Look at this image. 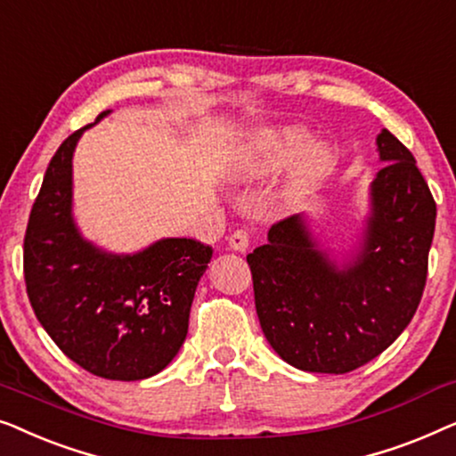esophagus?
Here are the masks:
<instances>
[{
    "mask_svg": "<svg viewBox=\"0 0 456 456\" xmlns=\"http://www.w3.org/2000/svg\"><path fill=\"white\" fill-rule=\"evenodd\" d=\"M248 242H251V234H248V230H242V228L234 230L228 239L230 248H234V251H240V253L247 251Z\"/></svg>",
    "mask_w": 456,
    "mask_h": 456,
    "instance_id": "1",
    "label": "esophagus"
}]
</instances>
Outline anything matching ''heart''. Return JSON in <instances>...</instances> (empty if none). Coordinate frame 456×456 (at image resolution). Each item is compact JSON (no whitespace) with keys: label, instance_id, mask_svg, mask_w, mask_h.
<instances>
[{"label":"heart","instance_id":"obj_1","mask_svg":"<svg viewBox=\"0 0 456 456\" xmlns=\"http://www.w3.org/2000/svg\"><path fill=\"white\" fill-rule=\"evenodd\" d=\"M307 133L301 126H270L261 128L245 147L239 159V174L242 178H267L282 170L295 155L301 151ZM330 164V149L323 142H315L303 153L289 186L284 189L286 201L303 197L315 180L326 172Z\"/></svg>","mask_w":456,"mask_h":456}]
</instances>
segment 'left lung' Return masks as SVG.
Listing matches in <instances>:
<instances>
[{"mask_svg": "<svg viewBox=\"0 0 456 456\" xmlns=\"http://www.w3.org/2000/svg\"><path fill=\"white\" fill-rule=\"evenodd\" d=\"M376 142L386 166L371 183L365 239L351 264L330 261L303 216L273 224L267 245L247 255L261 330L297 370L348 373L370 363L419 307L436 201L395 134L384 128Z\"/></svg>", "mask_w": 456, "mask_h": 456, "instance_id": "8db88e82", "label": "left lung"}]
</instances>
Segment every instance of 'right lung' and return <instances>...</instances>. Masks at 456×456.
<instances>
[{
  "label": "right lung",
  "mask_w": 456,
  "mask_h": 456,
  "mask_svg": "<svg viewBox=\"0 0 456 456\" xmlns=\"http://www.w3.org/2000/svg\"><path fill=\"white\" fill-rule=\"evenodd\" d=\"M89 126L49 161L24 234V282L37 320L68 359L93 376L134 382L176 357L214 251L195 239H164L111 255L85 240L72 217V153Z\"/></svg>",
  "instance_id": "1"
}]
</instances>
